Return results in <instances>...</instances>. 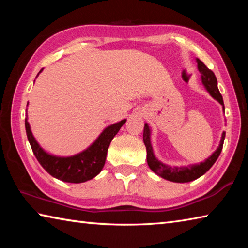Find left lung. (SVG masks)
Masks as SVG:
<instances>
[{
	"instance_id": "left-lung-1",
	"label": "left lung",
	"mask_w": 248,
	"mask_h": 248,
	"mask_svg": "<svg viewBox=\"0 0 248 248\" xmlns=\"http://www.w3.org/2000/svg\"><path fill=\"white\" fill-rule=\"evenodd\" d=\"M197 64H198V70L201 74V83L207 90L208 93L211 95V97L215 98L217 102H219L222 105V110L224 112V103L222 95L220 94V91L217 89V81L215 73L211 70H209L207 66L203 64L202 61H200L198 58L196 59ZM225 138V132H222L220 144L217 146V150L213 152L210 156L204 159L203 162L199 163V164H190L188 166H170L164 164V163L158 161L156 156L154 155L152 144H151V128L148 124H144V130H143V142L146 148V161H148V165L151 170H152L155 174L161 176L162 178L170 182L174 183H188L192 182L200 176L207 173V171L211 169V166L215 164L216 161L219 157V155L222 151V146H223Z\"/></svg>"
}]
</instances>
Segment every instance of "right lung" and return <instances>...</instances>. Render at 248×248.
I'll return each instance as SVG.
<instances>
[{
  "mask_svg": "<svg viewBox=\"0 0 248 248\" xmlns=\"http://www.w3.org/2000/svg\"><path fill=\"white\" fill-rule=\"evenodd\" d=\"M43 70L44 69H41L39 73H41ZM39 73L37 74V77ZM125 121L127 119L108 125L89 148L78 154L71 155V156H58V155L48 153L47 151L41 148L31 132V124L28 123L27 109L25 128H26L27 138L32 152L36 158L38 159L40 165L54 178L65 183L78 184L93 179L102 171L105 161H106L109 144L118 133L120 128L125 124Z\"/></svg>",
  "mask_w": 248,
  "mask_h": 248,
  "instance_id": "1",
  "label": "right lung"
}]
</instances>
